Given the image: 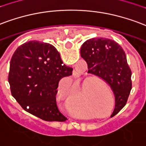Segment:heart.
I'll list each match as a JSON object with an SVG mask.
<instances>
[{
    "label": "heart",
    "mask_w": 146,
    "mask_h": 146,
    "mask_svg": "<svg viewBox=\"0 0 146 146\" xmlns=\"http://www.w3.org/2000/svg\"><path fill=\"white\" fill-rule=\"evenodd\" d=\"M63 98H64V99H66V100H69V101H70V94H68V93H65V94H63Z\"/></svg>",
    "instance_id": "obj_1"
}]
</instances>
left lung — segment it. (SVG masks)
<instances>
[{
    "label": "left lung",
    "mask_w": 146,
    "mask_h": 146,
    "mask_svg": "<svg viewBox=\"0 0 146 146\" xmlns=\"http://www.w3.org/2000/svg\"><path fill=\"white\" fill-rule=\"evenodd\" d=\"M80 55L87 63V73L102 79L111 88L115 98L113 117L126 104L132 86L125 51L113 40L94 38L82 45Z\"/></svg>",
    "instance_id": "obj_1"
}]
</instances>
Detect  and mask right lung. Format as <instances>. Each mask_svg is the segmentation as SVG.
<instances>
[{"instance_id": "right-lung-1", "label": "right lung", "mask_w": 146, "mask_h": 146, "mask_svg": "<svg viewBox=\"0 0 146 146\" xmlns=\"http://www.w3.org/2000/svg\"><path fill=\"white\" fill-rule=\"evenodd\" d=\"M72 72L52 45L38 41L24 43L10 62L11 94L30 114L47 121H64L66 117L59 111L56 96L59 84L66 87L70 84Z\"/></svg>"}]
</instances>
